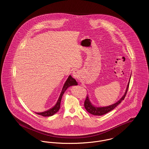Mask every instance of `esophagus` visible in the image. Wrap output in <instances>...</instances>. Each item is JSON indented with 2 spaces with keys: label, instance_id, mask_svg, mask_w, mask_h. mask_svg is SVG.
Returning a JSON list of instances; mask_svg holds the SVG:
<instances>
[{
  "label": "esophagus",
  "instance_id": "1",
  "mask_svg": "<svg viewBox=\"0 0 149 149\" xmlns=\"http://www.w3.org/2000/svg\"><path fill=\"white\" fill-rule=\"evenodd\" d=\"M72 76L73 77L75 78H78L79 76V72L77 70H75L72 72Z\"/></svg>",
  "mask_w": 149,
  "mask_h": 149
}]
</instances>
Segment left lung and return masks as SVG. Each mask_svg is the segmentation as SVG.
Returning a JSON list of instances; mask_svg holds the SVG:
<instances>
[{
	"instance_id": "8db88e82",
	"label": "left lung",
	"mask_w": 149,
	"mask_h": 149,
	"mask_svg": "<svg viewBox=\"0 0 149 149\" xmlns=\"http://www.w3.org/2000/svg\"><path fill=\"white\" fill-rule=\"evenodd\" d=\"M131 78V77H130ZM129 84H130V81L128 84L127 87L126 91V92L125 93V94L123 95V96L121 98V99H120L117 102H116V103H114L112 105H111L109 106L104 107H96L93 106L91 104L89 97L87 95L86 97L85 98V102H84V107H85L86 110L91 114H93L94 116H102L103 114L108 113L109 112L111 111L112 110H113L114 108H115L117 106L120 102L125 99L126 94L127 92L128 89V87H129Z\"/></svg>"
}]
</instances>
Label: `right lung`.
I'll use <instances>...</instances> for the list:
<instances>
[{"label": "right lung", "instance_id": "right-lung-1", "mask_svg": "<svg viewBox=\"0 0 149 149\" xmlns=\"http://www.w3.org/2000/svg\"><path fill=\"white\" fill-rule=\"evenodd\" d=\"M78 84L77 81L74 79V78L71 77V75H69V77L68 78L67 80L66 81L64 86L63 88L62 91L61 92V94L60 95V97L58 98V99L57 102L56 104H55V106L53 108H52L51 109H50L48 111H45L43 112H41V113H36L38 115H41L43 117H49V116H51L52 115H54V114L56 113L57 112H58V111L59 110L60 108V103H61V98L63 97V95L64 94V92H65V91L68 89V87L70 86L71 85H77Z\"/></svg>", "mask_w": 149, "mask_h": 149}]
</instances>
